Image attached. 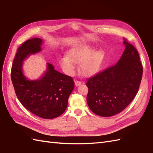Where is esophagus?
Masks as SVG:
<instances>
[{
    "mask_svg": "<svg viewBox=\"0 0 153 153\" xmlns=\"http://www.w3.org/2000/svg\"><path fill=\"white\" fill-rule=\"evenodd\" d=\"M82 84V82L80 81H78V80H76L75 81V85L76 87H78V86H79L80 85Z\"/></svg>",
    "mask_w": 153,
    "mask_h": 153,
    "instance_id": "obj_1",
    "label": "esophagus"
}]
</instances>
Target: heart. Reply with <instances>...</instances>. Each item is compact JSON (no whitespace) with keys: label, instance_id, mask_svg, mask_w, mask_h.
Here are the masks:
<instances>
[{"label":"heart","instance_id":"1","mask_svg":"<svg viewBox=\"0 0 153 153\" xmlns=\"http://www.w3.org/2000/svg\"><path fill=\"white\" fill-rule=\"evenodd\" d=\"M68 56H62L60 62L66 72L72 73L76 63H80V70L85 76H91L96 73L102 66L105 57L103 50H96L89 46H80L70 51Z\"/></svg>","mask_w":153,"mask_h":153}]
</instances>
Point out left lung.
<instances>
[{
	"label": "left lung",
	"mask_w": 153,
	"mask_h": 153,
	"mask_svg": "<svg viewBox=\"0 0 153 153\" xmlns=\"http://www.w3.org/2000/svg\"><path fill=\"white\" fill-rule=\"evenodd\" d=\"M125 49L117 63L90 77L87 104L94 114L109 117L123 111L134 98L143 66L135 47L123 38Z\"/></svg>",
	"instance_id": "1"
}]
</instances>
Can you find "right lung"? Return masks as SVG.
<instances>
[{
    "label": "right lung",
    "instance_id": "1",
    "mask_svg": "<svg viewBox=\"0 0 153 153\" xmlns=\"http://www.w3.org/2000/svg\"><path fill=\"white\" fill-rule=\"evenodd\" d=\"M42 40L32 38L19 47L11 70V78L19 101L35 115L45 119L61 116L68 105V100L74 88L72 77L54 70L47 63L46 72L40 79L30 81L22 72V61L30 54L41 50Z\"/></svg>",
    "mask_w": 153,
    "mask_h": 153
}]
</instances>
